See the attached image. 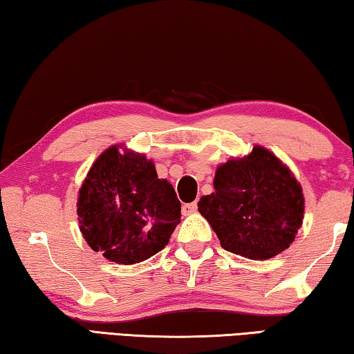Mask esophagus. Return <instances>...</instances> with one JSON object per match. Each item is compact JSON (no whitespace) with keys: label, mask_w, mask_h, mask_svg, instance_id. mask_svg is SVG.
Returning <instances> with one entry per match:
<instances>
[{"label":"esophagus","mask_w":354,"mask_h":354,"mask_svg":"<svg viewBox=\"0 0 354 354\" xmlns=\"http://www.w3.org/2000/svg\"><path fill=\"white\" fill-rule=\"evenodd\" d=\"M196 209H198V203L194 201V203H185L183 206V214L184 215H189V214H194L196 212Z\"/></svg>","instance_id":"obj_1"}]
</instances>
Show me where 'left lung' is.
Instances as JSON below:
<instances>
[{"label": "left lung", "mask_w": 354, "mask_h": 354, "mask_svg": "<svg viewBox=\"0 0 354 354\" xmlns=\"http://www.w3.org/2000/svg\"><path fill=\"white\" fill-rule=\"evenodd\" d=\"M211 195L198 211L226 251L248 259H270L290 247L303 223L301 185L262 147L230 159L215 171Z\"/></svg>", "instance_id": "1"}]
</instances>
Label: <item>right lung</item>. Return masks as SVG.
<instances>
[{
    "mask_svg": "<svg viewBox=\"0 0 354 354\" xmlns=\"http://www.w3.org/2000/svg\"><path fill=\"white\" fill-rule=\"evenodd\" d=\"M77 217L86 242L112 262L137 263L159 253L181 218L175 189L143 154L112 147L80 190Z\"/></svg>",
    "mask_w": 354,
    "mask_h": 354,
    "instance_id": "obj_1",
    "label": "right lung"
}]
</instances>
